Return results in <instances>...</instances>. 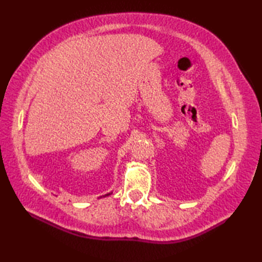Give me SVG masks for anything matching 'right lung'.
<instances>
[{
  "mask_svg": "<svg viewBox=\"0 0 262 262\" xmlns=\"http://www.w3.org/2000/svg\"><path fill=\"white\" fill-rule=\"evenodd\" d=\"M111 193H113V191H111V192H108V193H105V194H103V196H100L99 198H102V197H107V196H109V194H111Z\"/></svg>",
  "mask_w": 262,
  "mask_h": 262,
  "instance_id": "1",
  "label": "right lung"
}]
</instances>
